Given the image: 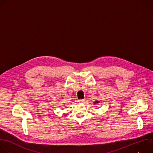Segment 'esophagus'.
Listing matches in <instances>:
<instances>
[{
  "instance_id": "obj_1",
  "label": "esophagus",
  "mask_w": 153,
  "mask_h": 153,
  "mask_svg": "<svg viewBox=\"0 0 153 153\" xmlns=\"http://www.w3.org/2000/svg\"><path fill=\"white\" fill-rule=\"evenodd\" d=\"M85 101V100L83 99V100H78V102L79 103H83V102Z\"/></svg>"
}]
</instances>
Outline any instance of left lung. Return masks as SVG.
Wrapping results in <instances>:
<instances>
[{
    "label": "left lung",
    "mask_w": 153,
    "mask_h": 153,
    "mask_svg": "<svg viewBox=\"0 0 153 153\" xmlns=\"http://www.w3.org/2000/svg\"><path fill=\"white\" fill-rule=\"evenodd\" d=\"M95 103H99V101H95Z\"/></svg>",
    "instance_id": "left-lung-1"
}]
</instances>
